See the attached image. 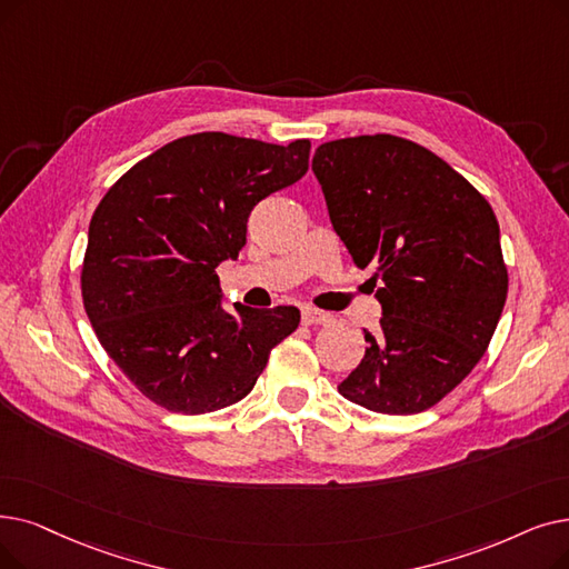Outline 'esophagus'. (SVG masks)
<instances>
[{"mask_svg":"<svg viewBox=\"0 0 569 569\" xmlns=\"http://www.w3.org/2000/svg\"><path fill=\"white\" fill-rule=\"evenodd\" d=\"M330 313H326V311H318V309H313V307H302V323L305 326H326V323H330Z\"/></svg>","mask_w":569,"mask_h":569,"instance_id":"esophagus-1","label":"esophagus"}]
</instances>
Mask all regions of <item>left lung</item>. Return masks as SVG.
Here are the masks:
<instances>
[{
    "label": "left lung",
    "instance_id": "obj_1",
    "mask_svg": "<svg viewBox=\"0 0 569 569\" xmlns=\"http://www.w3.org/2000/svg\"><path fill=\"white\" fill-rule=\"evenodd\" d=\"M311 169L353 262L375 267L381 305L365 358L337 388L377 413L426 411L498 328L509 286L498 218L451 164L402 137L320 143Z\"/></svg>",
    "mask_w": 569,
    "mask_h": 569
}]
</instances>
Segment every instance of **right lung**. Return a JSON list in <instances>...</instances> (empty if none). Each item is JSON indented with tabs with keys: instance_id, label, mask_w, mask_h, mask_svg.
I'll use <instances>...</instances> for the list:
<instances>
[{
	"instance_id": "add662e5",
	"label": "right lung",
	"mask_w": 569,
	"mask_h": 569,
	"mask_svg": "<svg viewBox=\"0 0 569 569\" xmlns=\"http://www.w3.org/2000/svg\"><path fill=\"white\" fill-rule=\"evenodd\" d=\"M311 141L188 134L126 171L97 204L81 269L83 307L109 358L151 402L209 413L249 395L300 309L220 302L216 267L237 258L246 220L300 181Z\"/></svg>"
}]
</instances>
